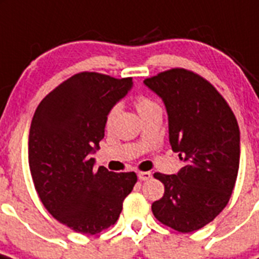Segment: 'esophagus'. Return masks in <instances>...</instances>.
Here are the masks:
<instances>
[{
  "instance_id": "obj_1",
  "label": "esophagus",
  "mask_w": 259,
  "mask_h": 259,
  "mask_svg": "<svg viewBox=\"0 0 259 259\" xmlns=\"http://www.w3.org/2000/svg\"><path fill=\"white\" fill-rule=\"evenodd\" d=\"M152 177V174L149 171H140L139 173V180L140 181H148Z\"/></svg>"
}]
</instances>
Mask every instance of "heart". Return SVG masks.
Returning <instances> with one entry per match:
<instances>
[{"label": "heart", "instance_id": "heart-1", "mask_svg": "<svg viewBox=\"0 0 259 259\" xmlns=\"http://www.w3.org/2000/svg\"><path fill=\"white\" fill-rule=\"evenodd\" d=\"M135 105H136V108H138L139 114H140L141 116L147 114V112L154 110V108L160 107V106L157 105L154 101H152L151 98H148V97H144V96L138 97L136 101H135ZM118 115H119V106H114V107L110 108L107 115H106V127L107 128L112 127V124H114L116 118H118Z\"/></svg>", "mask_w": 259, "mask_h": 259}]
</instances>
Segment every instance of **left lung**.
<instances>
[{
    "label": "left lung",
    "mask_w": 259,
    "mask_h": 259,
    "mask_svg": "<svg viewBox=\"0 0 259 259\" xmlns=\"http://www.w3.org/2000/svg\"><path fill=\"white\" fill-rule=\"evenodd\" d=\"M144 83L162 99L170 145L185 163L177 174L154 173L165 194L152 211L176 231H198L224 209L235 187L240 165L237 120L220 93L190 70H166Z\"/></svg>",
    "instance_id": "left-lung-1"
}]
</instances>
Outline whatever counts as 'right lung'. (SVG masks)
Instances as JSON below:
<instances>
[{
	"label": "right lung",
	"mask_w": 259,
	"mask_h": 259,
	"mask_svg": "<svg viewBox=\"0 0 259 259\" xmlns=\"http://www.w3.org/2000/svg\"><path fill=\"white\" fill-rule=\"evenodd\" d=\"M132 78L74 74L39 103L28 135L36 193L56 220L83 235L115 224L138 177L94 167L106 115L131 90Z\"/></svg>",
	"instance_id": "1"
}]
</instances>
